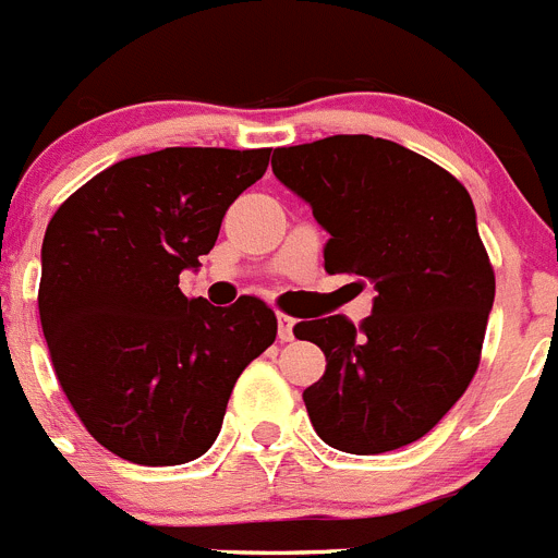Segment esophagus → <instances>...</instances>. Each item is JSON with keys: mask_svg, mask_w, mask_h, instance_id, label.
<instances>
[{"mask_svg": "<svg viewBox=\"0 0 558 558\" xmlns=\"http://www.w3.org/2000/svg\"><path fill=\"white\" fill-rule=\"evenodd\" d=\"M295 338V318L290 315H279V340L288 343V340Z\"/></svg>", "mask_w": 558, "mask_h": 558, "instance_id": "1", "label": "esophagus"}]
</instances>
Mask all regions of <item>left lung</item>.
I'll use <instances>...</instances> for the list:
<instances>
[{
  "label": "left lung",
  "mask_w": 558,
  "mask_h": 558,
  "mask_svg": "<svg viewBox=\"0 0 558 558\" xmlns=\"http://www.w3.org/2000/svg\"><path fill=\"white\" fill-rule=\"evenodd\" d=\"M274 175L329 231L327 274L363 276L374 307L295 324L327 368L304 391L329 447L377 456L441 422L472 383L495 302V270L461 181L366 133L276 147Z\"/></svg>",
  "instance_id": "8db88e82"
}]
</instances>
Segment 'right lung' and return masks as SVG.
<instances>
[{
    "mask_svg": "<svg viewBox=\"0 0 558 558\" xmlns=\"http://www.w3.org/2000/svg\"><path fill=\"white\" fill-rule=\"evenodd\" d=\"M270 147H165L111 165L72 192L41 245L38 315L52 368L83 427L113 456L175 466L218 438L231 388L276 340L263 299H186L240 192Z\"/></svg>",
    "mask_w": 558,
    "mask_h": 558,
    "instance_id": "add662e5",
    "label": "right lung"
}]
</instances>
